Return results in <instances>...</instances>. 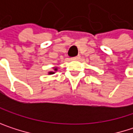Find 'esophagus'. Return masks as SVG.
<instances>
[{"label": "esophagus", "mask_w": 133, "mask_h": 133, "mask_svg": "<svg viewBox=\"0 0 133 133\" xmlns=\"http://www.w3.org/2000/svg\"><path fill=\"white\" fill-rule=\"evenodd\" d=\"M79 58H80V55H77L75 57L71 58V59H73V60H77V59H79Z\"/></svg>", "instance_id": "1"}]
</instances>
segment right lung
<instances>
[{
	"label": "right lung",
	"mask_w": 133,
	"mask_h": 133,
	"mask_svg": "<svg viewBox=\"0 0 133 133\" xmlns=\"http://www.w3.org/2000/svg\"><path fill=\"white\" fill-rule=\"evenodd\" d=\"M57 70H58V68L55 67V68H54V71H56ZM55 71H49V72H48V74H49V75H52V74H54V73H55Z\"/></svg>",
	"instance_id": "obj_1"
}]
</instances>
